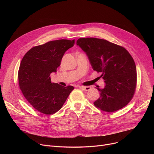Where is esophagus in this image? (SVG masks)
<instances>
[{"label":"esophagus","mask_w":154,"mask_h":154,"mask_svg":"<svg viewBox=\"0 0 154 154\" xmlns=\"http://www.w3.org/2000/svg\"><path fill=\"white\" fill-rule=\"evenodd\" d=\"M79 87L80 88H82V89L84 90L85 91H90L91 89V87H90V86H80Z\"/></svg>","instance_id":"obj_1"}]
</instances>
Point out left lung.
<instances>
[{
	"label": "left lung",
	"instance_id": "left-lung-1",
	"mask_svg": "<svg viewBox=\"0 0 154 154\" xmlns=\"http://www.w3.org/2000/svg\"><path fill=\"white\" fill-rule=\"evenodd\" d=\"M85 52L94 70L101 73L103 88H97L100 97L94 102L102 110L114 112L123 108L132 99L137 84L135 63L123 47L106 40L80 38L77 41Z\"/></svg>",
	"mask_w": 154,
	"mask_h": 154
}]
</instances>
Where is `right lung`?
<instances>
[{
    "instance_id": "obj_1",
    "label": "right lung",
    "mask_w": 154,
    "mask_h": 154,
    "mask_svg": "<svg viewBox=\"0 0 154 154\" xmlns=\"http://www.w3.org/2000/svg\"><path fill=\"white\" fill-rule=\"evenodd\" d=\"M74 43V39H61L35 46L21 61L18 72L20 90L31 106L42 114L51 115L59 110L74 89L71 85L52 83L50 77L60 66L65 52Z\"/></svg>"
}]
</instances>
